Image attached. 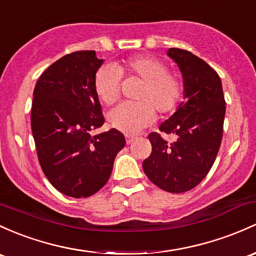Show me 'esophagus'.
Instances as JSON below:
<instances>
[{"label": "esophagus", "mask_w": 256, "mask_h": 256, "mask_svg": "<svg viewBox=\"0 0 256 256\" xmlns=\"http://www.w3.org/2000/svg\"><path fill=\"white\" fill-rule=\"evenodd\" d=\"M134 139H136V136H129V134H127V136H126V140H127V144H130V142H133Z\"/></svg>", "instance_id": "34e87169"}]
</instances>
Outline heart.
<instances>
[{"instance_id":"obj_1","label":"heart","mask_w":256,"mask_h":256,"mask_svg":"<svg viewBox=\"0 0 256 256\" xmlns=\"http://www.w3.org/2000/svg\"><path fill=\"white\" fill-rule=\"evenodd\" d=\"M120 72L126 76L142 79L136 94V102L120 104L108 114L112 128L126 134H136L160 114H171L177 108L184 94V82L178 74L168 72L164 62L148 54L126 58L118 66H104L95 74L94 90L106 105H112L120 95Z\"/></svg>"}]
</instances>
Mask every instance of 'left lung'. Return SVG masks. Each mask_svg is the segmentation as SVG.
<instances>
[{"label":"left lung","mask_w":256,"mask_h":256,"mask_svg":"<svg viewBox=\"0 0 256 256\" xmlns=\"http://www.w3.org/2000/svg\"><path fill=\"white\" fill-rule=\"evenodd\" d=\"M167 54L183 74L186 100L160 126L162 133L177 136L176 142L170 144L158 132L149 134L152 150L142 170L158 188L184 193L204 180L216 160L226 101L218 74L204 60L182 48H170Z\"/></svg>","instance_id":"obj_1"}]
</instances>
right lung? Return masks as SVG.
<instances>
[{
  "instance_id": "obj_1",
  "label": "right lung",
  "mask_w": 256,
  "mask_h": 256,
  "mask_svg": "<svg viewBox=\"0 0 256 256\" xmlns=\"http://www.w3.org/2000/svg\"><path fill=\"white\" fill-rule=\"evenodd\" d=\"M102 62L95 51L68 54L41 74L34 89L32 132L40 166L57 190L72 198L100 190L126 145L117 129L90 136L105 122L94 90Z\"/></svg>"
}]
</instances>
